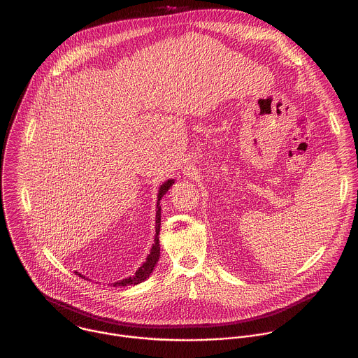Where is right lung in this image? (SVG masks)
Here are the masks:
<instances>
[{
  "instance_id": "right-lung-1",
  "label": "right lung",
  "mask_w": 358,
  "mask_h": 358,
  "mask_svg": "<svg viewBox=\"0 0 358 358\" xmlns=\"http://www.w3.org/2000/svg\"><path fill=\"white\" fill-rule=\"evenodd\" d=\"M175 183V179H168L165 180L159 189H158V194H157V206H155V234H154V244L152 245L150 254L146 257V260L143 262V264H141V267L135 271L134 275H129L127 278H122L120 281L113 282V287H128V285H138L143 281H146L150 274L153 273L154 267L159 259V227H161V205L159 201L162 200V197L166 194V192L169 190V187ZM77 273V271H76ZM80 277L85 278V275L77 273ZM88 280V278H87Z\"/></svg>"
}]
</instances>
